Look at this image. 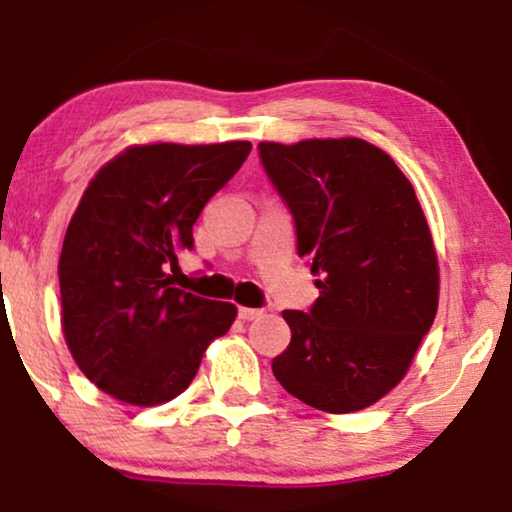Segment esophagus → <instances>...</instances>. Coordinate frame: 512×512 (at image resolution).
Returning <instances> with one entry per match:
<instances>
[{
  "label": "esophagus",
  "instance_id": "obj_1",
  "mask_svg": "<svg viewBox=\"0 0 512 512\" xmlns=\"http://www.w3.org/2000/svg\"><path fill=\"white\" fill-rule=\"evenodd\" d=\"M262 315L260 308H238L240 320H257Z\"/></svg>",
  "mask_w": 512,
  "mask_h": 512
}]
</instances>
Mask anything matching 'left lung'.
<instances>
[{
	"instance_id": "8db88e82",
	"label": "left lung",
	"mask_w": 512,
	"mask_h": 512,
	"mask_svg": "<svg viewBox=\"0 0 512 512\" xmlns=\"http://www.w3.org/2000/svg\"><path fill=\"white\" fill-rule=\"evenodd\" d=\"M269 182L320 276L308 310H284L291 344L272 361L310 407L349 414L395 387L438 310V260L414 187L363 139L260 142Z\"/></svg>"
}]
</instances>
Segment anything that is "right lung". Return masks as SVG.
<instances>
[{
  "label": "right lung",
  "instance_id": "add662e5",
  "mask_svg": "<svg viewBox=\"0 0 512 512\" xmlns=\"http://www.w3.org/2000/svg\"><path fill=\"white\" fill-rule=\"evenodd\" d=\"M250 142L132 146L86 187L60 255L62 327L76 366L115 399L154 407L195 378L236 305L173 286L204 204Z\"/></svg>",
  "mask_w": 512,
  "mask_h": 512
}]
</instances>
